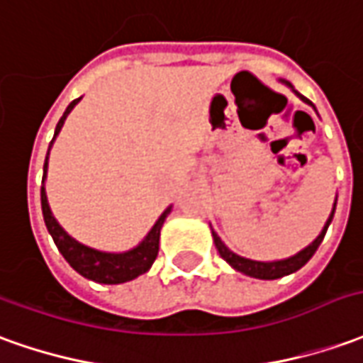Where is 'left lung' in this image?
<instances>
[{
	"label": "left lung",
	"instance_id": "obj_1",
	"mask_svg": "<svg viewBox=\"0 0 363 363\" xmlns=\"http://www.w3.org/2000/svg\"><path fill=\"white\" fill-rule=\"evenodd\" d=\"M296 92V91H294ZM298 94V92H296ZM302 101L312 104L308 99H304L302 94H298ZM332 217H334V209H332V213H330L328 221L324 225V229H322V233L316 237V241L312 245H308L304 251H301L298 255H294L291 259H284V261H274V262H261V261H251V259H243V257H239V255L231 253L223 243H221V239L217 237V233L213 231V241L215 247H217V251L219 255L223 257L225 261L229 262L233 269H237L239 272H243V274H249V277H255V279H262V281H272V279H281V277H286V274H291V272L298 271L301 267H304L306 262L311 261L312 255L316 253V249L322 243V239H324V235L328 231V225L332 221Z\"/></svg>",
	"mask_w": 363,
	"mask_h": 363
}]
</instances>
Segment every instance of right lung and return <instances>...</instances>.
<instances>
[{
  "mask_svg": "<svg viewBox=\"0 0 363 363\" xmlns=\"http://www.w3.org/2000/svg\"><path fill=\"white\" fill-rule=\"evenodd\" d=\"M81 101H72L65 114L59 120L57 128H55V136L61 132L62 124H65V118L69 116V112L74 108V104ZM52 136V140H55ZM51 140V144H52ZM51 144H49V150H51ZM47 157H49V152H47ZM47 157H45V166H43V182L45 176H47ZM41 209H43V219L49 233H51L52 241L57 245V249L61 251V255L67 259V262L71 264L74 271L82 274L84 279H91L94 282H102V284H120V282L132 281L140 274L148 271L152 267V262L156 261L157 249H160V229L164 225V219L166 215L169 213V207L162 213V217L157 219L156 225L152 227V231L148 233V237L142 241V243L132 249L128 253H101V251H94L91 247H84L79 241H74L72 237L62 231V227L57 223V219L52 217L51 209H49V203H47V196H45V187L41 186Z\"/></svg>",
  "mask_w": 363,
  "mask_h": 363,
  "instance_id": "obj_1",
  "label": "right lung"
}]
</instances>
